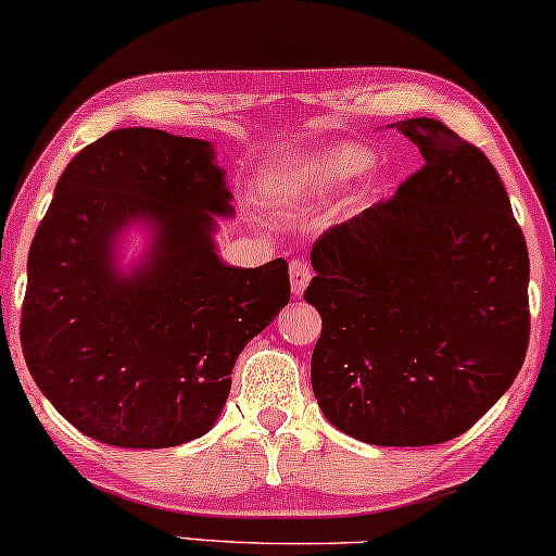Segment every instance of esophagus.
Wrapping results in <instances>:
<instances>
[{"mask_svg":"<svg viewBox=\"0 0 556 556\" xmlns=\"http://www.w3.org/2000/svg\"><path fill=\"white\" fill-rule=\"evenodd\" d=\"M308 280H312V268H308L306 261L295 257V261H291V291L301 295L306 291Z\"/></svg>","mask_w":556,"mask_h":556,"instance_id":"esophagus-1","label":"esophagus"}]
</instances>
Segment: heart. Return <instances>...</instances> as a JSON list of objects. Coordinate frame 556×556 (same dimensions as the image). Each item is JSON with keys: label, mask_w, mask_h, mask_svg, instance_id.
<instances>
[{"label": "heart", "mask_w": 556, "mask_h": 556, "mask_svg": "<svg viewBox=\"0 0 556 556\" xmlns=\"http://www.w3.org/2000/svg\"><path fill=\"white\" fill-rule=\"evenodd\" d=\"M372 163V153L355 142H337L304 161L273 173L265 181V193L278 206H299L306 199L331 193L365 173Z\"/></svg>", "instance_id": "heart-1"}]
</instances>
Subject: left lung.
<instances>
[{
  "mask_svg": "<svg viewBox=\"0 0 556 556\" xmlns=\"http://www.w3.org/2000/svg\"><path fill=\"white\" fill-rule=\"evenodd\" d=\"M399 129L424 165L314 242L312 386L344 434L429 446L465 434L529 350V250L480 148L439 119Z\"/></svg>",
  "mask_w": 556,
  "mask_h": 556,
  "instance_id": "left-lung-1",
  "label": "left lung"
}]
</instances>
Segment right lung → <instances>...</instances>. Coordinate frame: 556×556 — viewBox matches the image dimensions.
Instances as JSON below:
<instances>
[{
  "label": "right lung",
  "mask_w": 556,
  "mask_h": 556,
  "mask_svg": "<svg viewBox=\"0 0 556 556\" xmlns=\"http://www.w3.org/2000/svg\"><path fill=\"white\" fill-rule=\"evenodd\" d=\"M229 212L212 146L163 129H114L63 170L27 257L20 342L35 383L81 434L163 450L219 419L237 355L291 299L283 257L261 268L216 257L214 214ZM135 215L159 240L119 277L111 244Z\"/></svg>",
  "instance_id": "1"
}]
</instances>
